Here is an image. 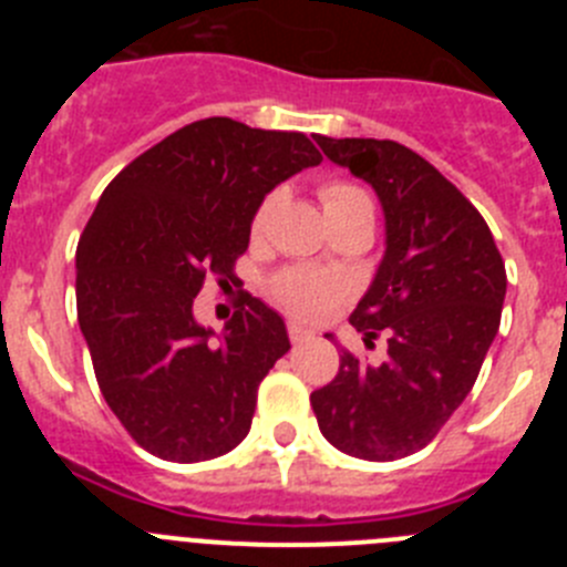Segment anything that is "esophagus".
I'll list each match as a JSON object with an SVG mask.
<instances>
[{"mask_svg":"<svg viewBox=\"0 0 567 567\" xmlns=\"http://www.w3.org/2000/svg\"><path fill=\"white\" fill-rule=\"evenodd\" d=\"M287 332H289V340H292V343H307V340L315 338V332L303 329L300 323H289Z\"/></svg>","mask_w":567,"mask_h":567,"instance_id":"34e87169","label":"esophagus"}]
</instances>
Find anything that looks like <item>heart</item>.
<instances>
[{"label": "heart", "instance_id": "1", "mask_svg": "<svg viewBox=\"0 0 567 567\" xmlns=\"http://www.w3.org/2000/svg\"><path fill=\"white\" fill-rule=\"evenodd\" d=\"M275 204V195H267L258 204L252 215V235H258L267 224V215ZM320 204L327 213L329 221H340V218H365L374 221V202L372 195L363 187L352 182H327L320 184ZM343 295V284L338 278L318 269H284L269 280V298L278 303L280 309H287L295 318H323L329 309L334 307Z\"/></svg>", "mask_w": 567, "mask_h": 567}]
</instances>
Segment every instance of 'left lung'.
Returning a JSON list of instances; mask_svg holds the SVG:
<instances>
[{
	"instance_id": "left-lung-1",
	"label": "left lung",
	"mask_w": 567,
	"mask_h": 567,
	"mask_svg": "<svg viewBox=\"0 0 567 567\" xmlns=\"http://www.w3.org/2000/svg\"><path fill=\"white\" fill-rule=\"evenodd\" d=\"M315 142L383 204L385 255L349 323L365 346L383 334L385 360L343 352L332 383L309 400L340 452L372 463L409 457L477 380L503 315V255L477 207L414 150L389 138Z\"/></svg>"
}]
</instances>
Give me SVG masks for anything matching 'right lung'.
<instances>
[{"label": "right lung", "instance_id": "right-lung-1", "mask_svg": "<svg viewBox=\"0 0 567 567\" xmlns=\"http://www.w3.org/2000/svg\"><path fill=\"white\" fill-rule=\"evenodd\" d=\"M320 153L303 133L213 115L115 175L76 249V312L99 389L144 452L202 463L252 425L258 385L289 352L278 312L240 295L221 340L193 318L204 280L240 284L264 195Z\"/></svg>", "mask_w": 567, "mask_h": 567}]
</instances>
